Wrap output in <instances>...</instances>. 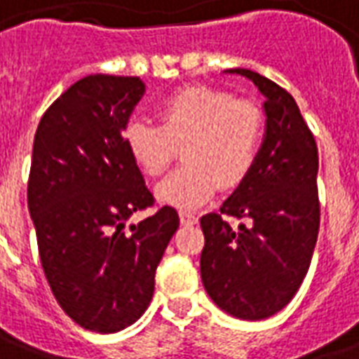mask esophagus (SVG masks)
I'll list each match as a JSON object with an SVG mask.
<instances>
[{
  "instance_id": "1",
  "label": "esophagus",
  "mask_w": 359,
  "mask_h": 359,
  "mask_svg": "<svg viewBox=\"0 0 359 359\" xmlns=\"http://www.w3.org/2000/svg\"><path fill=\"white\" fill-rule=\"evenodd\" d=\"M179 217L182 225H196L198 223V217H196L194 213H190V211H180Z\"/></svg>"
}]
</instances>
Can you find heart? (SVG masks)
<instances>
[{
  "mask_svg": "<svg viewBox=\"0 0 359 359\" xmlns=\"http://www.w3.org/2000/svg\"><path fill=\"white\" fill-rule=\"evenodd\" d=\"M159 125L134 118L125 126L130 156L149 177L171 165L184 146V165L156 188L161 202L188 210L208 202L219 187H241L254 169L265 134L264 111L254 102L208 86H188L157 109Z\"/></svg>",
  "mask_w": 359,
  "mask_h": 359,
  "instance_id": "1",
  "label": "heart"
}]
</instances>
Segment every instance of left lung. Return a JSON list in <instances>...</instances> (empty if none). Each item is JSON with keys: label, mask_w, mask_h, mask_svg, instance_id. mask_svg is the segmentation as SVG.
<instances>
[{"label": "left lung", "mask_w": 359, "mask_h": 359, "mask_svg": "<svg viewBox=\"0 0 359 359\" xmlns=\"http://www.w3.org/2000/svg\"><path fill=\"white\" fill-rule=\"evenodd\" d=\"M229 73L246 76L264 94L265 136L248 179L219 213L200 219L205 236L200 271L219 308L259 321L292 300L311 264L319 233V156L292 95L248 69ZM225 217L241 223L233 229Z\"/></svg>", "instance_id": "left-lung-1"}]
</instances>
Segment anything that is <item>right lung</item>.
Returning <instances> with one entry per match:
<instances>
[{
  "instance_id": "right-lung-1",
  "label": "right lung",
  "mask_w": 359,
  "mask_h": 359,
  "mask_svg": "<svg viewBox=\"0 0 359 359\" xmlns=\"http://www.w3.org/2000/svg\"><path fill=\"white\" fill-rule=\"evenodd\" d=\"M144 90L138 76H84L51 103L34 136L27 194L40 262L63 311L94 332L140 319L179 229L169 205L126 225L156 202L123 136Z\"/></svg>"
}]
</instances>
